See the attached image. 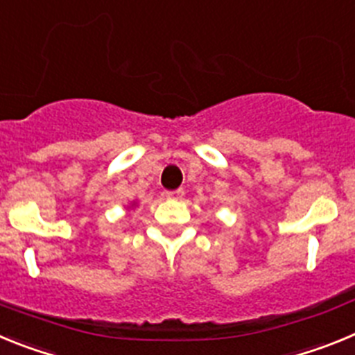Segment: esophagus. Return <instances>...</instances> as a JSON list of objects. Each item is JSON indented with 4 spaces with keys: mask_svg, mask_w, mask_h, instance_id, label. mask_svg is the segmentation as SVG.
<instances>
[{
    "mask_svg": "<svg viewBox=\"0 0 355 355\" xmlns=\"http://www.w3.org/2000/svg\"><path fill=\"white\" fill-rule=\"evenodd\" d=\"M183 196V190H171V192H165V197H167V199H181Z\"/></svg>",
    "mask_w": 355,
    "mask_h": 355,
    "instance_id": "1",
    "label": "esophagus"
}]
</instances>
